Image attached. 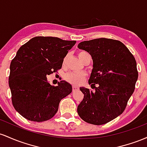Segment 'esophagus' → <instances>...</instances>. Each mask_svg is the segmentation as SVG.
I'll use <instances>...</instances> for the list:
<instances>
[{
	"label": "esophagus",
	"instance_id": "1",
	"mask_svg": "<svg viewBox=\"0 0 147 147\" xmlns=\"http://www.w3.org/2000/svg\"><path fill=\"white\" fill-rule=\"evenodd\" d=\"M72 88H73V91H76V90H78L79 87L77 86V85H73Z\"/></svg>",
	"mask_w": 147,
	"mask_h": 147
}]
</instances>
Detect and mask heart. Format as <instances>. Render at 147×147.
Returning <instances> with one entry per match:
<instances>
[{"label":"heart","mask_w":147,"mask_h":147,"mask_svg":"<svg viewBox=\"0 0 147 147\" xmlns=\"http://www.w3.org/2000/svg\"><path fill=\"white\" fill-rule=\"evenodd\" d=\"M87 55H89L87 52L85 51H80L78 53V57L80 59V60H83L84 57H85ZM68 56H66L64 58L63 63L65 64L67 60V58ZM85 74L83 73H76V72H69L65 74L64 76V79L67 82H69V83L71 84H75V85H80L85 80Z\"/></svg>","instance_id":"1"}]
</instances>
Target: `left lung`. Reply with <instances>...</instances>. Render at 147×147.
Returning a JSON list of instances; mask_svg holds the SVG:
<instances>
[{
    "label": "left lung",
    "mask_w": 147,
    "mask_h": 147,
    "mask_svg": "<svg viewBox=\"0 0 147 147\" xmlns=\"http://www.w3.org/2000/svg\"><path fill=\"white\" fill-rule=\"evenodd\" d=\"M78 47L92 56L89 84L95 90L80 87L84 98L77 112L87 123L105 124L122 114L134 92L138 78L136 59L122 42L115 39L84 41Z\"/></svg>",
    "instance_id": "1"
}]
</instances>
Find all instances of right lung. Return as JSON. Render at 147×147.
<instances>
[{"instance_id": "right-lung-1", "label": "right lung", "mask_w": 147, "mask_h": 147, "mask_svg": "<svg viewBox=\"0 0 147 147\" xmlns=\"http://www.w3.org/2000/svg\"><path fill=\"white\" fill-rule=\"evenodd\" d=\"M76 41L54 37H35L22 45L11 60L9 86L14 109L26 119L47 121L57 112L59 103L71 93L64 80L51 85L47 76L62 68L64 58Z\"/></svg>"}]
</instances>
